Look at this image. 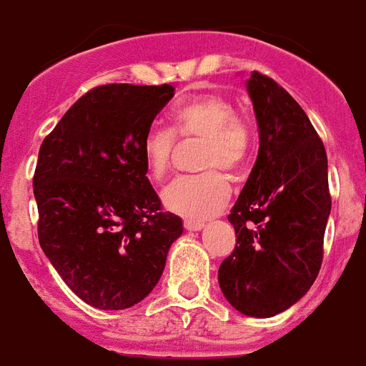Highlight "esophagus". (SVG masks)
I'll return each instance as SVG.
<instances>
[{"mask_svg": "<svg viewBox=\"0 0 366 366\" xmlns=\"http://www.w3.org/2000/svg\"><path fill=\"white\" fill-rule=\"evenodd\" d=\"M183 224H185V229L189 230V232H198V230L204 229V223H202V221H192V219H187Z\"/></svg>", "mask_w": 366, "mask_h": 366, "instance_id": "1", "label": "esophagus"}]
</instances>
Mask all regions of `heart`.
Wrapping results in <instances>:
<instances>
[{
    "mask_svg": "<svg viewBox=\"0 0 366 366\" xmlns=\"http://www.w3.org/2000/svg\"><path fill=\"white\" fill-rule=\"evenodd\" d=\"M174 136L202 139L197 166L206 172L175 179L164 191V206L187 219L213 217L230 198L229 181L217 169L234 174L244 166L249 151V127L224 96L204 94L187 102L172 115V132L153 128L143 137V160L154 181L164 179L172 168Z\"/></svg>",
    "mask_w": 366,
    "mask_h": 366,
    "instance_id": "obj_1",
    "label": "heart"
}]
</instances>
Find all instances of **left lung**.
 Returning a JSON list of instances; mask_svg holds the SVG:
<instances>
[{
    "label": "left lung",
    "instance_id": "left-lung-1",
    "mask_svg": "<svg viewBox=\"0 0 366 366\" xmlns=\"http://www.w3.org/2000/svg\"><path fill=\"white\" fill-rule=\"evenodd\" d=\"M245 89L261 145L229 215L236 247L219 266V285L239 314L272 317L299 302L320 274L331 215L327 153L276 81L253 71Z\"/></svg>",
    "mask_w": 366,
    "mask_h": 366
}]
</instances>
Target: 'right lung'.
I'll return each instance as SVG.
<instances>
[{"instance_id":"add662e5","label":"right lung","mask_w":366,"mask_h":366,"mask_svg":"<svg viewBox=\"0 0 366 366\" xmlns=\"http://www.w3.org/2000/svg\"><path fill=\"white\" fill-rule=\"evenodd\" d=\"M172 84H104L43 139L34 175L39 244L66 285L100 310H127L159 283L183 221L160 212L143 137Z\"/></svg>"}]
</instances>
